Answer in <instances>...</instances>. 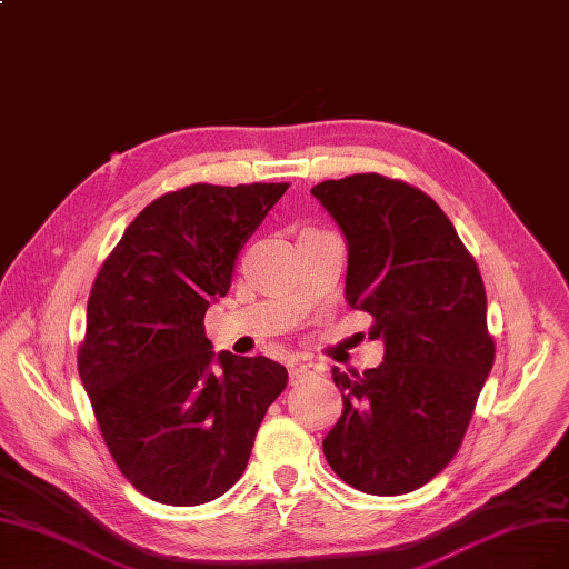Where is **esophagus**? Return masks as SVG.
<instances>
[{"instance_id":"34e87169","label":"esophagus","mask_w":569,"mask_h":569,"mask_svg":"<svg viewBox=\"0 0 569 569\" xmlns=\"http://www.w3.org/2000/svg\"><path fill=\"white\" fill-rule=\"evenodd\" d=\"M308 375H312V369H310V365H293L291 369H289V381L297 386L299 381H303Z\"/></svg>"}]
</instances>
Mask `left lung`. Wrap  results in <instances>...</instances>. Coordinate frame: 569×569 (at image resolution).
Wrapping results in <instances>:
<instances>
[{"label":"left lung","instance_id":"1","mask_svg":"<svg viewBox=\"0 0 569 569\" xmlns=\"http://www.w3.org/2000/svg\"><path fill=\"white\" fill-rule=\"evenodd\" d=\"M312 194L346 234V301L369 312V337L386 346L377 369H331L343 411L325 457L360 492H415L459 452L495 365L478 263L445 211L405 181L352 173Z\"/></svg>","mask_w":569,"mask_h":569}]
</instances>
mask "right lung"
<instances>
[{"label": "right lung", "instance_id": "1", "mask_svg": "<svg viewBox=\"0 0 569 569\" xmlns=\"http://www.w3.org/2000/svg\"><path fill=\"white\" fill-rule=\"evenodd\" d=\"M289 183H194L152 200L93 280L77 369L122 476L152 501L198 506L244 473L287 386L270 358L219 356L204 335L242 244Z\"/></svg>", "mask_w": 569, "mask_h": 569}]
</instances>
